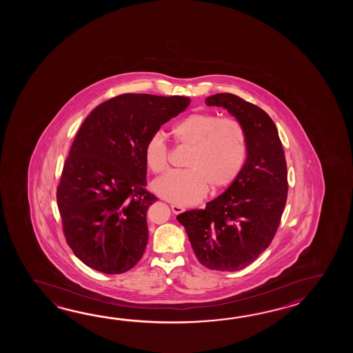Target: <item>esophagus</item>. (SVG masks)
<instances>
[{
    "label": "esophagus",
    "instance_id": "1",
    "mask_svg": "<svg viewBox=\"0 0 353 353\" xmlns=\"http://www.w3.org/2000/svg\"><path fill=\"white\" fill-rule=\"evenodd\" d=\"M172 210H173L174 214H179V213H183L185 208L181 207L179 204H172Z\"/></svg>",
    "mask_w": 353,
    "mask_h": 353
}]
</instances>
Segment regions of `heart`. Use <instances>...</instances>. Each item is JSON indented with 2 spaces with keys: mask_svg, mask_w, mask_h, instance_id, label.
I'll use <instances>...</instances> for the list:
<instances>
[{
  "mask_svg": "<svg viewBox=\"0 0 353 353\" xmlns=\"http://www.w3.org/2000/svg\"><path fill=\"white\" fill-rule=\"evenodd\" d=\"M174 139L189 146L187 170H173L159 178L152 190L179 205H192L214 189L228 187L239 178L248 158V136L240 122L221 119L213 112H194L178 121ZM145 164L160 174L169 165V148L160 134L151 136L143 148Z\"/></svg>",
  "mask_w": 353,
  "mask_h": 353,
  "instance_id": "b5f03b06",
  "label": "heart"
}]
</instances>
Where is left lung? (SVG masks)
I'll use <instances>...</instances> for the list:
<instances>
[{
  "mask_svg": "<svg viewBox=\"0 0 353 353\" xmlns=\"http://www.w3.org/2000/svg\"><path fill=\"white\" fill-rule=\"evenodd\" d=\"M205 103L223 107L243 126L248 158L223 194L176 219L203 266L237 271L254 263L278 231L288 196L285 154L274 121L260 107L231 93L213 94Z\"/></svg>",
  "mask_w": 353,
  "mask_h": 353,
  "instance_id": "1",
  "label": "left lung"
}]
</instances>
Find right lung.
Masks as SVG:
<instances>
[{
	"instance_id": "1",
	"label": "right lung",
	"mask_w": 353,
	"mask_h": 353,
	"mask_svg": "<svg viewBox=\"0 0 353 353\" xmlns=\"http://www.w3.org/2000/svg\"><path fill=\"white\" fill-rule=\"evenodd\" d=\"M181 96L125 93L84 120L57 189L63 232L74 255L94 270L122 274L143 257L146 213L158 198L145 189V143L183 112Z\"/></svg>"
}]
</instances>
